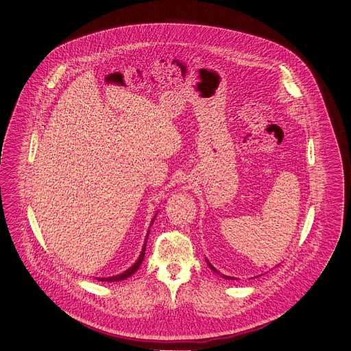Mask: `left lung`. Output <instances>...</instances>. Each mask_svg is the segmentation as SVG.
Segmentation results:
<instances>
[{"mask_svg": "<svg viewBox=\"0 0 351 351\" xmlns=\"http://www.w3.org/2000/svg\"><path fill=\"white\" fill-rule=\"evenodd\" d=\"M206 263L208 264V267L211 268V271H214V272L217 273V274H221V273L218 272V271H217V269H215V268H214V267H213V265L208 263V260H207V258H206ZM221 276H222L223 278H226V280H234V278H232V277H229V276H225V274H221Z\"/></svg>", "mask_w": 351, "mask_h": 351, "instance_id": "1", "label": "left lung"}]
</instances>
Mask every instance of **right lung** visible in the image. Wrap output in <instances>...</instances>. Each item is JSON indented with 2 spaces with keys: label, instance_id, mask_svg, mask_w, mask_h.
Returning a JSON list of instances; mask_svg holds the SVG:
<instances>
[{
  "label": "right lung",
  "instance_id": "right-lung-1",
  "mask_svg": "<svg viewBox=\"0 0 351 351\" xmlns=\"http://www.w3.org/2000/svg\"><path fill=\"white\" fill-rule=\"evenodd\" d=\"M155 218H156V215L154 217V219H152V222H151L149 228L154 225ZM148 235H149V230H148V233H147V237H145V243H144V246H143V250H141V253H140V256H138L137 261H136L130 268H128L125 272L119 273L117 276H112V277H97V280H98V281H110V282H112V281H121V280H125V278L130 277L133 273L137 272V269L140 268V265H141V263H143V260H144V256H145V246H147Z\"/></svg>",
  "mask_w": 351,
  "mask_h": 351
}]
</instances>
